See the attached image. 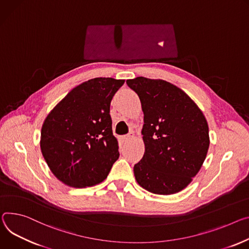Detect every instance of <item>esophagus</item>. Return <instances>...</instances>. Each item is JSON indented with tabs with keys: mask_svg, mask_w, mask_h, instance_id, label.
<instances>
[{
	"mask_svg": "<svg viewBox=\"0 0 249 249\" xmlns=\"http://www.w3.org/2000/svg\"><path fill=\"white\" fill-rule=\"evenodd\" d=\"M133 137H134V133H133V132H130L129 134H127V135H125V136H123L122 139H123L124 141H126V140H129V139H131V138H133Z\"/></svg>",
	"mask_w": 249,
	"mask_h": 249,
	"instance_id": "esophagus-1",
	"label": "esophagus"
}]
</instances>
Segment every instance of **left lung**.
<instances>
[{
  "label": "left lung",
  "mask_w": 249,
  "mask_h": 249,
  "mask_svg": "<svg viewBox=\"0 0 249 249\" xmlns=\"http://www.w3.org/2000/svg\"><path fill=\"white\" fill-rule=\"evenodd\" d=\"M126 82L138 94L144 113L145 153L134 166L135 178L153 194L178 193L206 160L207 119L186 92L166 80L139 76Z\"/></svg>",
  "instance_id": "8db88e82"
}]
</instances>
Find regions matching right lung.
<instances>
[{"mask_svg":"<svg viewBox=\"0 0 249 249\" xmlns=\"http://www.w3.org/2000/svg\"><path fill=\"white\" fill-rule=\"evenodd\" d=\"M123 79H89L62 98L44 119L40 150L52 173L72 188L95 186L119 158L110 103Z\"/></svg>","mask_w":249,"mask_h":249,"instance_id":"right-lung-1","label":"right lung"}]
</instances>
